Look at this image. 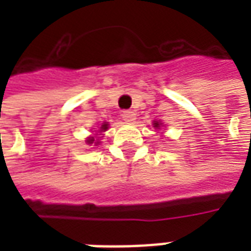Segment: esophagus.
I'll return each mask as SVG.
<instances>
[{"mask_svg":"<svg viewBox=\"0 0 251 251\" xmlns=\"http://www.w3.org/2000/svg\"><path fill=\"white\" fill-rule=\"evenodd\" d=\"M122 118H124L125 122L130 124V122H133V121L136 120V113H134V111H130V110H126V111L122 113Z\"/></svg>","mask_w":251,"mask_h":251,"instance_id":"1","label":"esophagus"}]
</instances>
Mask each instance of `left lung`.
<instances>
[{"instance_id":"left-lung-1","label":"left lung","mask_w":251,"mask_h":251,"mask_svg":"<svg viewBox=\"0 0 251 251\" xmlns=\"http://www.w3.org/2000/svg\"><path fill=\"white\" fill-rule=\"evenodd\" d=\"M160 126H161V124H160V122H157V121H154V122H153V127H156V129H160Z\"/></svg>"}]
</instances>
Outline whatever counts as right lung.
<instances>
[{
  "mask_svg": "<svg viewBox=\"0 0 251 251\" xmlns=\"http://www.w3.org/2000/svg\"><path fill=\"white\" fill-rule=\"evenodd\" d=\"M107 126H109V124L103 122V124H102V126H100V130H99V133H100V131L107 130ZM93 142L95 144V145H98L99 144V141H97V140H95V137H90V138L87 140V144H93Z\"/></svg>",
  "mask_w": 251,
  "mask_h": 251,
  "instance_id": "add662e5",
  "label": "right lung"
}]
</instances>
